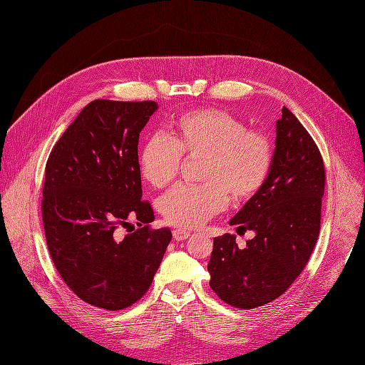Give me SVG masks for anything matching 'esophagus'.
Returning <instances> with one entry per match:
<instances>
[{
  "mask_svg": "<svg viewBox=\"0 0 365 365\" xmlns=\"http://www.w3.org/2000/svg\"><path fill=\"white\" fill-rule=\"evenodd\" d=\"M189 235H190V232L185 231V229H175V231H173V238H175L176 241H185Z\"/></svg>",
  "mask_w": 365,
  "mask_h": 365,
  "instance_id": "esophagus-1",
  "label": "esophagus"
}]
</instances>
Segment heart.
I'll return each mask as SVG.
<instances>
[{
    "label": "heart",
    "mask_w": 365,
    "mask_h": 365,
    "mask_svg": "<svg viewBox=\"0 0 365 365\" xmlns=\"http://www.w3.org/2000/svg\"><path fill=\"white\" fill-rule=\"evenodd\" d=\"M182 155L201 157L202 185H180L160 202L164 219L198 227L227 205L256 197L271 175L274 145L266 133L247 130L237 115L220 109L186 112L171 121L168 136L149 138L139 153L142 178L153 187L176 180Z\"/></svg>",
    "instance_id": "b5f03b06"
}]
</instances>
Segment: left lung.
Returning a JSON list of instances; mask_svg holds the SVG:
<instances>
[{
  "mask_svg": "<svg viewBox=\"0 0 365 365\" xmlns=\"http://www.w3.org/2000/svg\"><path fill=\"white\" fill-rule=\"evenodd\" d=\"M325 170L321 152L300 121L282 108L274 164L260 192L231 225L253 231L245 248L235 235L215 238L207 269L210 287L227 304L253 309L279 297L304 269L321 226Z\"/></svg>",
  "mask_w": 365,
  "mask_h": 365,
  "instance_id": "8db88e82",
  "label": "left lung"
}]
</instances>
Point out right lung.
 Instances as JSON below:
<instances>
[{"mask_svg": "<svg viewBox=\"0 0 365 365\" xmlns=\"http://www.w3.org/2000/svg\"><path fill=\"white\" fill-rule=\"evenodd\" d=\"M158 105L90 102L51 149L43 186V225L57 272L88 304L120 311L152 284L168 227L152 229L153 210L142 200L139 134ZM141 227L121 237L120 227Z\"/></svg>", "mask_w": 365, "mask_h": 365, "instance_id": "add662e5", "label": "right lung"}]
</instances>
